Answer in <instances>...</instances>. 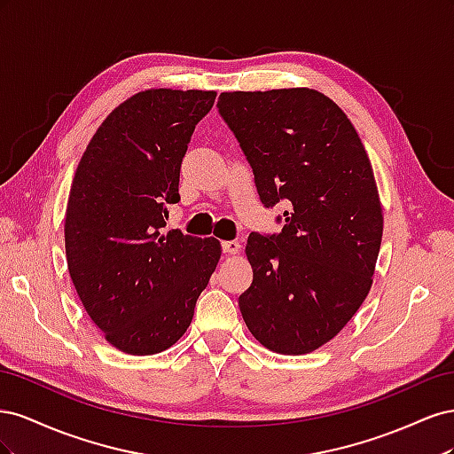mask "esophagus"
Here are the masks:
<instances>
[{
  "instance_id": "obj_1",
  "label": "esophagus",
  "mask_w": 454,
  "mask_h": 454,
  "mask_svg": "<svg viewBox=\"0 0 454 454\" xmlns=\"http://www.w3.org/2000/svg\"><path fill=\"white\" fill-rule=\"evenodd\" d=\"M222 248H223V254L235 255V254L240 252V242H237V240H225V242H222Z\"/></svg>"
}]
</instances>
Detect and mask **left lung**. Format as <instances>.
Masks as SVG:
<instances>
[{"mask_svg": "<svg viewBox=\"0 0 454 454\" xmlns=\"http://www.w3.org/2000/svg\"><path fill=\"white\" fill-rule=\"evenodd\" d=\"M217 107L261 202L290 206L280 235L248 237L254 280L239 297L242 318L265 348L309 354L350 322L373 284L382 208L367 151L345 112L314 89L222 92Z\"/></svg>", "mask_w": 454, "mask_h": 454, "instance_id": "left-lung-1", "label": "left lung"}]
</instances>
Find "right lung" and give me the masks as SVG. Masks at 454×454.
Masks as SVG:
<instances>
[{"instance_id": "1", "label": "right lung", "mask_w": 454, "mask_h": 454, "mask_svg": "<svg viewBox=\"0 0 454 454\" xmlns=\"http://www.w3.org/2000/svg\"><path fill=\"white\" fill-rule=\"evenodd\" d=\"M215 90L147 89L109 114L81 157L66 206V259L77 295L121 352L170 348L193 320L222 244L168 231L180 167Z\"/></svg>"}]
</instances>
